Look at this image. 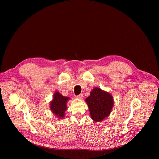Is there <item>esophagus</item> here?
Returning <instances> with one entry per match:
<instances>
[{"mask_svg":"<svg viewBox=\"0 0 159 159\" xmlns=\"http://www.w3.org/2000/svg\"><path fill=\"white\" fill-rule=\"evenodd\" d=\"M76 98H77V99H82V98H83V94H80L77 96Z\"/></svg>","mask_w":159,"mask_h":159,"instance_id":"obj_1","label":"esophagus"}]
</instances>
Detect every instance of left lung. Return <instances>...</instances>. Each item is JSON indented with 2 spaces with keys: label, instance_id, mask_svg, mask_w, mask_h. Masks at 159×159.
<instances>
[{
  "label": "left lung",
  "instance_id": "left-lung-1",
  "mask_svg": "<svg viewBox=\"0 0 159 159\" xmlns=\"http://www.w3.org/2000/svg\"><path fill=\"white\" fill-rule=\"evenodd\" d=\"M85 101L89 107L90 117L96 122L107 118L114 105L112 95L99 87H94Z\"/></svg>",
  "mask_w": 159,
  "mask_h": 159
}]
</instances>
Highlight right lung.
I'll use <instances>...</instances> for the list:
<instances>
[{"label":"right lung","mask_w":159,"mask_h":159,"mask_svg":"<svg viewBox=\"0 0 159 159\" xmlns=\"http://www.w3.org/2000/svg\"><path fill=\"white\" fill-rule=\"evenodd\" d=\"M70 99L69 97L62 96L58 91H56L50 102V110L58 119H62L65 116V112L67 109V102Z\"/></svg>","instance_id":"add662e5"}]
</instances>
